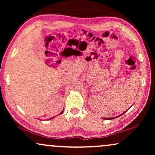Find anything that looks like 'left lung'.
Instances as JSON below:
<instances>
[{
	"label": "left lung",
	"instance_id": "1",
	"mask_svg": "<svg viewBox=\"0 0 155 155\" xmlns=\"http://www.w3.org/2000/svg\"><path fill=\"white\" fill-rule=\"evenodd\" d=\"M132 106H133V105H132ZM132 106H131V107H132ZM130 108H129V109H130ZM128 109H127V110H126V111H125V112H124V113H123L122 114H124V113H126V112L127 111H128ZM122 114H120V116H121V115H122ZM118 116H116V117H112V118H104V119H105V120H111V119H114V118H118Z\"/></svg>",
	"mask_w": 155,
	"mask_h": 155
}]
</instances>
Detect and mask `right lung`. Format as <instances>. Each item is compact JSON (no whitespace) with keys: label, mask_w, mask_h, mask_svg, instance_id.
Wrapping results in <instances>:
<instances>
[{"label":"right lung","mask_w":155,"mask_h":155,"mask_svg":"<svg viewBox=\"0 0 155 155\" xmlns=\"http://www.w3.org/2000/svg\"><path fill=\"white\" fill-rule=\"evenodd\" d=\"M63 111H64V109H63V111H61V113H60V114H63ZM52 118H54V117H52V118H48V119H49V120H50V119H52Z\"/></svg>","instance_id":"add662e5"}]
</instances>
